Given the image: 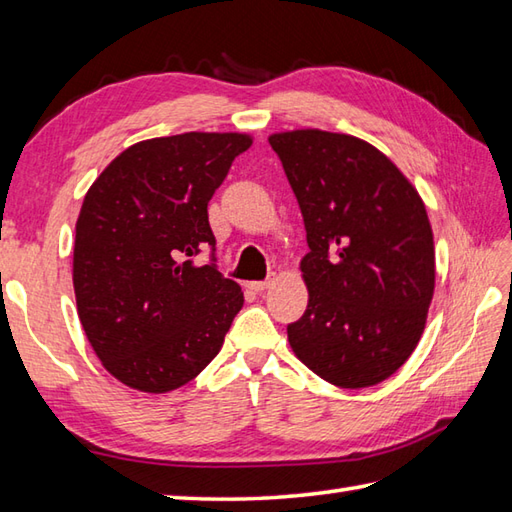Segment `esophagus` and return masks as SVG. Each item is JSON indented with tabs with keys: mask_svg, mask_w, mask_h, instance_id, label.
Instances as JSON below:
<instances>
[{
	"mask_svg": "<svg viewBox=\"0 0 512 512\" xmlns=\"http://www.w3.org/2000/svg\"><path fill=\"white\" fill-rule=\"evenodd\" d=\"M270 286V281H250L248 288L253 292H264Z\"/></svg>",
	"mask_w": 512,
	"mask_h": 512,
	"instance_id": "34e87169",
	"label": "esophagus"
}]
</instances>
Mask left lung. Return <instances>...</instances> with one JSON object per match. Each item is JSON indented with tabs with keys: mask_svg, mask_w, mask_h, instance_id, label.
<instances>
[{
	"mask_svg": "<svg viewBox=\"0 0 512 512\" xmlns=\"http://www.w3.org/2000/svg\"><path fill=\"white\" fill-rule=\"evenodd\" d=\"M297 195L310 253L308 308L288 325L299 361L328 383H383L422 336L436 288L424 202L383 151L323 129L268 138Z\"/></svg>",
	"mask_w": 512,
	"mask_h": 512,
	"instance_id": "1",
	"label": "left lung"
}]
</instances>
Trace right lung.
Masks as SVG:
<instances>
[{
    "mask_svg": "<svg viewBox=\"0 0 512 512\" xmlns=\"http://www.w3.org/2000/svg\"><path fill=\"white\" fill-rule=\"evenodd\" d=\"M248 134L187 132L127 147L94 180L76 220L72 281L85 336L123 385L165 394L220 352L244 295L215 264L206 206Z\"/></svg>",
    "mask_w": 512,
    "mask_h": 512,
    "instance_id": "add662e5",
    "label": "right lung"
}]
</instances>
